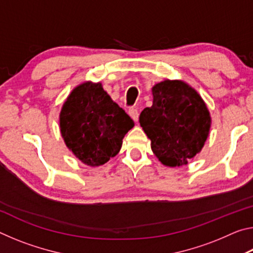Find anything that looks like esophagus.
Here are the masks:
<instances>
[{"mask_svg":"<svg viewBox=\"0 0 253 253\" xmlns=\"http://www.w3.org/2000/svg\"><path fill=\"white\" fill-rule=\"evenodd\" d=\"M128 115L131 117V119L134 122H137L138 121V117H139V113L138 110H137L136 108H130L129 110H128Z\"/></svg>","mask_w":253,"mask_h":253,"instance_id":"obj_1","label":"esophagus"}]
</instances>
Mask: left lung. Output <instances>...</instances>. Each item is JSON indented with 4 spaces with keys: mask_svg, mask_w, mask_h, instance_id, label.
<instances>
[{
    "mask_svg": "<svg viewBox=\"0 0 253 253\" xmlns=\"http://www.w3.org/2000/svg\"><path fill=\"white\" fill-rule=\"evenodd\" d=\"M152 93V107L139 116L152 151L163 165H186L202 151L209 137L212 119L208 106L183 80L165 79L153 85Z\"/></svg>",
    "mask_w": 253,
    "mask_h": 253,
    "instance_id": "left-lung-1",
    "label": "left lung"
}]
</instances>
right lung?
Listing matches in <instances>:
<instances>
[{"label":"right lung","mask_w":253,"mask_h":253,"mask_svg":"<svg viewBox=\"0 0 253 253\" xmlns=\"http://www.w3.org/2000/svg\"><path fill=\"white\" fill-rule=\"evenodd\" d=\"M60 132L69 151L88 166L115 157L134 122L104 90L100 83L84 81L72 89L59 115Z\"/></svg>","instance_id":"obj_1"}]
</instances>
